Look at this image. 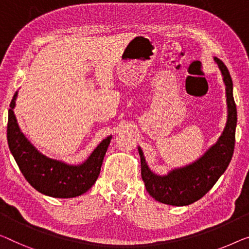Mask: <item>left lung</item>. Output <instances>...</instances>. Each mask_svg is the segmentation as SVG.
<instances>
[{"instance_id": "1", "label": "left lung", "mask_w": 249, "mask_h": 249, "mask_svg": "<svg viewBox=\"0 0 249 249\" xmlns=\"http://www.w3.org/2000/svg\"><path fill=\"white\" fill-rule=\"evenodd\" d=\"M219 67L227 96L228 117L219 140L201 158L183 168L174 169L166 176H158L147 166L141 147V174L145 188L157 201L171 206H188L201 199L228 168L235 147L237 109L232 95V80L227 67L214 57Z\"/></svg>"}]
</instances>
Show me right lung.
Masks as SVG:
<instances>
[{
	"instance_id": "1",
	"label": "right lung",
	"mask_w": 249,
	"mask_h": 249,
	"mask_svg": "<svg viewBox=\"0 0 249 249\" xmlns=\"http://www.w3.org/2000/svg\"><path fill=\"white\" fill-rule=\"evenodd\" d=\"M18 91L10 104L7 144L28 182L36 190L53 198H73L88 191L97 180L112 135L103 140L83 164L69 165L40 153L18 127L13 108Z\"/></svg>"
}]
</instances>
